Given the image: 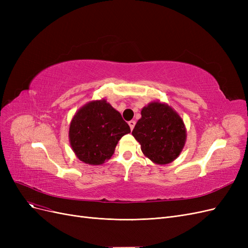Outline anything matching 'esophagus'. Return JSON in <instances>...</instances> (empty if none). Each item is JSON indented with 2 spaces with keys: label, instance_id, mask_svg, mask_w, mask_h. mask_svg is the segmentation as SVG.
<instances>
[{
  "label": "esophagus",
  "instance_id": "1",
  "mask_svg": "<svg viewBox=\"0 0 248 248\" xmlns=\"http://www.w3.org/2000/svg\"><path fill=\"white\" fill-rule=\"evenodd\" d=\"M128 124H129L130 129L132 130V129H133V127L136 126V121H133V120H131V121H129V122H128Z\"/></svg>",
  "mask_w": 248,
  "mask_h": 248
}]
</instances>
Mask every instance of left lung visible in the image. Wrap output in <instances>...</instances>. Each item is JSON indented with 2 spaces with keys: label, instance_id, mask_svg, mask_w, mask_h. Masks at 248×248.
Returning <instances> with one entry per match:
<instances>
[{
  "label": "left lung",
  "instance_id": "8db88e82",
  "mask_svg": "<svg viewBox=\"0 0 248 248\" xmlns=\"http://www.w3.org/2000/svg\"><path fill=\"white\" fill-rule=\"evenodd\" d=\"M132 136L145 156L157 164H168L181 153L186 140L183 120L166 103L153 101L140 111Z\"/></svg>",
  "mask_w": 248,
  "mask_h": 248
}]
</instances>
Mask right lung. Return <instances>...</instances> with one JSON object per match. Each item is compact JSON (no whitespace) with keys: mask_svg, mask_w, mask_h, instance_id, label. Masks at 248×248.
<instances>
[{"mask_svg":"<svg viewBox=\"0 0 248 248\" xmlns=\"http://www.w3.org/2000/svg\"><path fill=\"white\" fill-rule=\"evenodd\" d=\"M129 132L121 114L101 99L77 111L69 127V141L80 161L98 166L110 158L120 139Z\"/></svg>","mask_w":248,"mask_h":248,"instance_id":"obj_1","label":"right lung"}]
</instances>
